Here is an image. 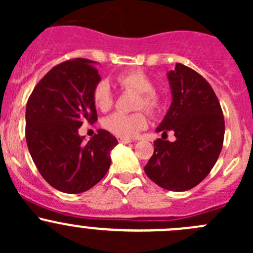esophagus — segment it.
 <instances>
[{"label": "esophagus", "instance_id": "34e87169", "mask_svg": "<svg viewBox=\"0 0 253 253\" xmlns=\"http://www.w3.org/2000/svg\"><path fill=\"white\" fill-rule=\"evenodd\" d=\"M117 141H119L120 143H122V144H126V143H131L132 142L131 139H127V138H119Z\"/></svg>", "mask_w": 253, "mask_h": 253}]
</instances>
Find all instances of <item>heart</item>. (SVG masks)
Returning <instances> with one entry per match:
<instances>
[{
    "label": "heart",
    "instance_id": "heart-1",
    "mask_svg": "<svg viewBox=\"0 0 253 253\" xmlns=\"http://www.w3.org/2000/svg\"><path fill=\"white\" fill-rule=\"evenodd\" d=\"M117 84L122 90H132L138 93L134 109L141 110L144 109L149 114H159L164 109V98L154 90V84L152 78L141 70L128 71L121 73L116 78ZM93 101L100 111H109L114 105V94L110 84L106 81H99L93 89ZM103 126L108 131L114 133L120 138H133L142 129L147 128L148 117L143 111H137L133 114H122L115 112L106 117Z\"/></svg>",
    "mask_w": 253,
    "mask_h": 253
}]
</instances>
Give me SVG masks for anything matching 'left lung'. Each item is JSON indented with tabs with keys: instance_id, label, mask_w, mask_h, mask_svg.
I'll use <instances>...</instances> for the list:
<instances>
[{
	"instance_id": "left-lung-1",
	"label": "left lung",
	"mask_w": 253,
	"mask_h": 253,
	"mask_svg": "<svg viewBox=\"0 0 253 253\" xmlns=\"http://www.w3.org/2000/svg\"><path fill=\"white\" fill-rule=\"evenodd\" d=\"M172 94L157 132L174 131L175 142L158 138L144 167L148 177L169 191H187L207 177L218 160L225 133L223 111L211 84L192 68L176 63L168 73Z\"/></svg>"
}]
</instances>
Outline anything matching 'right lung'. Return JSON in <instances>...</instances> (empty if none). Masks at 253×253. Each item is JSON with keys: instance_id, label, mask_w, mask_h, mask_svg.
Segmentation results:
<instances>
[{"instance_id": "right-lung-1", "label": "right lung", "mask_w": 253, "mask_h": 253, "mask_svg": "<svg viewBox=\"0 0 253 253\" xmlns=\"http://www.w3.org/2000/svg\"><path fill=\"white\" fill-rule=\"evenodd\" d=\"M100 81L94 61L68 60L51 68L30 94L25 110L28 149L42 177L65 193L88 191L108 172L117 139L99 129L88 143L83 122L98 120L93 89Z\"/></svg>"}]
</instances>
